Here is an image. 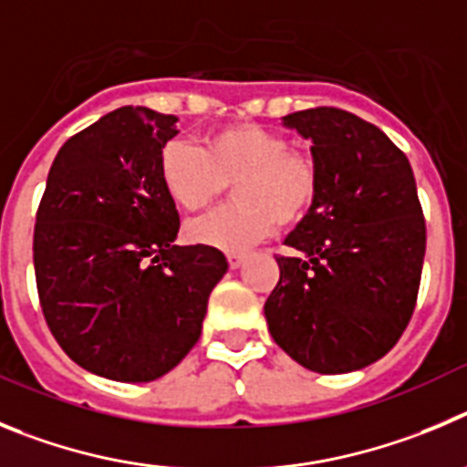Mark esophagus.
Returning a JSON list of instances; mask_svg holds the SVG:
<instances>
[{"label":"esophagus","mask_w":467,"mask_h":467,"mask_svg":"<svg viewBox=\"0 0 467 467\" xmlns=\"http://www.w3.org/2000/svg\"><path fill=\"white\" fill-rule=\"evenodd\" d=\"M244 258H246V255H244V254H237V251H230V254H228V265H230V267H233V270H237V267H242Z\"/></svg>","instance_id":"1"}]
</instances>
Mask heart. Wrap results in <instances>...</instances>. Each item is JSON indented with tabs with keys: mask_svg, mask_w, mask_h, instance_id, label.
I'll use <instances>...</instances> for the list:
<instances>
[{
	"mask_svg": "<svg viewBox=\"0 0 467 467\" xmlns=\"http://www.w3.org/2000/svg\"><path fill=\"white\" fill-rule=\"evenodd\" d=\"M158 171L167 197L183 212H202L233 183V204L186 228L191 242L223 251L246 249L276 223H300L318 195L314 155L258 123L212 130L202 149L186 140L167 141Z\"/></svg>",
	"mask_w": 467,
	"mask_h": 467,
	"instance_id": "1",
	"label": "heart"
}]
</instances>
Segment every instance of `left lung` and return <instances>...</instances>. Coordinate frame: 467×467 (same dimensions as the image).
I'll return each instance as SVG.
<instances>
[{
	"label": "left lung",
	"instance_id": "1",
	"mask_svg": "<svg viewBox=\"0 0 467 467\" xmlns=\"http://www.w3.org/2000/svg\"><path fill=\"white\" fill-rule=\"evenodd\" d=\"M312 141L318 195L276 255L265 302L275 342L302 368L342 375L396 347L414 314L426 221L407 155L377 125L335 107L284 116Z\"/></svg>",
	"mask_w": 467,
	"mask_h": 467
}]
</instances>
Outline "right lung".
Returning <instances> with one entry per match:
<instances>
[{"instance_id":"add662e5","label":"right lung","mask_w":467,"mask_h":467,"mask_svg":"<svg viewBox=\"0 0 467 467\" xmlns=\"http://www.w3.org/2000/svg\"><path fill=\"white\" fill-rule=\"evenodd\" d=\"M176 116L120 107L57 150L35 225L41 312L67 356L113 381H153L202 333L228 272L213 246H176L179 212L161 183Z\"/></svg>"}]
</instances>
